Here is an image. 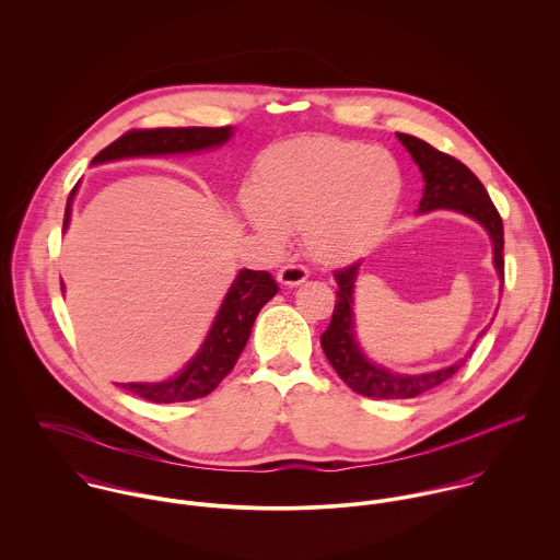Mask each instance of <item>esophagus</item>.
I'll return each instance as SVG.
<instances>
[{"mask_svg": "<svg viewBox=\"0 0 560 560\" xmlns=\"http://www.w3.org/2000/svg\"><path fill=\"white\" fill-rule=\"evenodd\" d=\"M308 278V269L304 265H295V262H287L284 267H280L278 271V282L287 284V287H298Z\"/></svg>", "mask_w": 560, "mask_h": 560, "instance_id": "34e87169", "label": "esophagus"}]
</instances>
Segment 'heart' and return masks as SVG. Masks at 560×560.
Masks as SVG:
<instances>
[{"mask_svg":"<svg viewBox=\"0 0 560 560\" xmlns=\"http://www.w3.org/2000/svg\"><path fill=\"white\" fill-rule=\"evenodd\" d=\"M243 200L247 222L271 243L300 224L302 243L320 262H340L369 247L400 194L395 160L355 140L300 138L271 149Z\"/></svg>","mask_w":560,"mask_h":560,"instance_id":"heart-1","label":"heart"}]
</instances>
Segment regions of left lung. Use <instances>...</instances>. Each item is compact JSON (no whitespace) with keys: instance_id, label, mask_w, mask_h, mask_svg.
Listing matches in <instances>:
<instances>
[{"instance_id":"8db88e82","label":"left lung","mask_w":560,"mask_h":560,"mask_svg":"<svg viewBox=\"0 0 560 560\" xmlns=\"http://www.w3.org/2000/svg\"><path fill=\"white\" fill-rule=\"evenodd\" d=\"M400 144L411 153L424 176V194L420 200L422 213L435 209H455L480 222L493 241V262L504 282V229L498 209L493 207L487 189L477 174L459 160L433 149L424 140L407 133H397ZM360 262H351L334 271L338 284L336 304L327 329L320 334V347L325 358L338 373V377L358 395L373 399H411L427 390H433L448 377H453L466 360L448 369L427 375H399L382 366L371 364L358 349L353 338V282Z\"/></svg>"}]
</instances>
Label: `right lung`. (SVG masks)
I'll use <instances>...</instances> for the list:
<instances>
[{
	"instance_id": "add662e5",
	"label": "right lung",
	"mask_w": 560,
	"mask_h": 560,
	"mask_svg": "<svg viewBox=\"0 0 560 560\" xmlns=\"http://www.w3.org/2000/svg\"><path fill=\"white\" fill-rule=\"evenodd\" d=\"M231 138V127H161V129H131L105 147L92 163L189 153L209 147H220ZM78 185L71 189L65 231L71 220V202ZM278 293V284L267 271L243 269L213 320V327L198 351V355L183 369V373L163 384H118L140 399L151 402H180L200 399L218 388V384L233 371L241 351L249 338L252 325L260 308Z\"/></svg>"
}]
</instances>
